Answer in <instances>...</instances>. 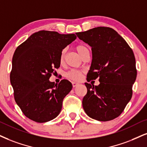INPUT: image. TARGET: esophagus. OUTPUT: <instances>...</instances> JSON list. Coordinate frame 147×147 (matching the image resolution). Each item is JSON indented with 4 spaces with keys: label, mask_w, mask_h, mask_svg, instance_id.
I'll return each instance as SVG.
<instances>
[{
    "label": "esophagus",
    "mask_w": 147,
    "mask_h": 147,
    "mask_svg": "<svg viewBox=\"0 0 147 147\" xmlns=\"http://www.w3.org/2000/svg\"><path fill=\"white\" fill-rule=\"evenodd\" d=\"M78 85H79V83L78 82H72V86H73V87H76V86H78Z\"/></svg>",
    "instance_id": "obj_1"
}]
</instances>
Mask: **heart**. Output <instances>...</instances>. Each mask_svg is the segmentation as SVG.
<instances>
[{
    "label": "heart",
    "instance_id": "obj_1",
    "mask_svg": "<svg viewBox=\"0 0 147 147\" xmlns=\"http://www.w3.org/2000/svg\"><path fill=\"white\" fill-rule=\"evenodd\" d=\"M75 48L76 50H77V52H78L82 57L84 55L85 52L87 51V50H88V48H86L84 45H82V44L76 45L75 47ZM65 53H66V50H65V49H63L62 51H61V55H60V61H61V63L64 61ZM82 73H83L82 70L72 69H70L69 71H68L65 74V77H66L67 78L71 80L78 81L81 79Z\"/></svg>",
    "mask_w": 147,
    "mask_h": 147
}]
</instances>
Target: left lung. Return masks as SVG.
Wrapping results in <instances>:
<instances>
[{"label": "left lung", "instance_id": "left-lung-1", "mask_svg": "<svg viewBox=\"0 0 147 147\" xmlns=\"http://www.w3.org/2000/svg\"><path fill=\"white\" fill-rule=\"evenodd\" d=\"M76 35L91 46L93 60L87 81L99 78L100 82L95 86L85 83L87 93L82 99L83 108L95 120H113L122 113L132 97L137 76L133 50L110 27H96Z\"/></svg>", "mask_w": 147, "mask_h": 147}]
</instances>
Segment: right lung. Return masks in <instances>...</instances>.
Returning <instances> with one entry per match:
<instances>
[{"instance_id":"obj_1","label":"right lung","mask_w":147,"mask_h":147,"mask_svg":"<svg viewBox=\"0 0 147 147\" xmlns=\"http://www.w3.org/2000/svg\"><path fill=\"white\" fill-rule=\"evenodd\" d=\"M76 39L75 34L40 30L16 48L10 81L16 104L30 120L45 123L61 112L63 99L72 84L67 80L57 84L49 79L60 67L63 49Z\"/></svg>"}]
</instances>
